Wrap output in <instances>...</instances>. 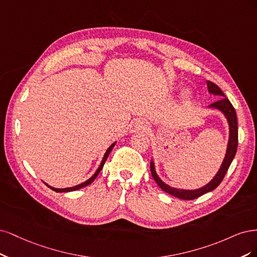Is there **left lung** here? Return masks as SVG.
<instances>
[{"mask_svg":"<svg viewBox=\"0 0 257 257\" xmlns=\"http://www.w3.org/2000/svg\"><path fill=\"white\" fill-rule=\"evenodd\" d=\"M207 86H208V92L210 94H214L221 96L222 98L220 100L211 103L209 106L210 107H216V109H219L223 114L225 115L227 120H228V125H229V140H228V145H227V151L225 158L223 160V163L221 165V168L219 172L217 173V175L213 177V179L210 181L208 185H206L205 187L197 189V190H180V189H175L172 188L168 185H165L163 181L158 177V175L156 174L155 167H154V162H151V172H152V176L154 177L155 181L158 186L165 191L167 193L178 197L180 200H195V198L200 197L201 195L210 192L212 190L216 189L220 184L221 181L224 178L225 174L229 168V165L233 161L234 157L237 152V146H238V123H237V116H236V111L234 109L233 104L230 103V101L225 97V95L223 94L220 87L214 84L213 82L208 81L207 82Z\"/></svg>","mask_w":257,"mask_h":257,"instance_id":"1","label":"left lung"}]
</instances>
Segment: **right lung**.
Listing matches in <instances>:
<instances>
[{"label":"right lung","instance_id":"right-lung-1","mask_svg":"<svg viewBox=\"0 0 257 257\" xmlns=\"http://www.w3.org/2000/svg\"><path fill=\"white\" fill-rule=\"evenodd\" d=\"M114 145H115V143H113L109 148H107V151L105 152V154H104V157H103V159H102V161H101V164H100V167L98 168V170L96 171V173L94 174V175L90 177L88 180H86L85 183H83V184H81V185H78V186H74V187H72V188H65V189H56V188H53V187H50V186H48L47 184V186L50 188V189H52L53 191H55V192H70V191H74V190H79V189H81V188H84V187H86V186H88V185H90L93 183V181L95 180V178L98 176V174L100 173V171L102 170V168H103V165H104V162H105V160H106V158H107V156H109V154L111 153V151L113 150V147H114Z\"/></svg>","mask_w":257,"mask_h":257}]
</instances>
